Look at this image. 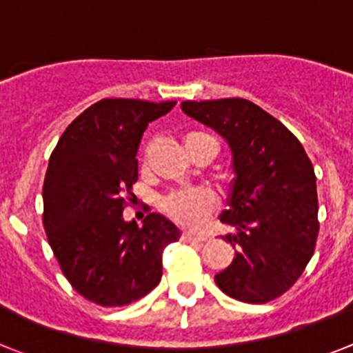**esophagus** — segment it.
Masks as SVG:
<instances>
[{"instance_id":"esophagus-1","label":"esophagus","mask_w":353,"mask_h":353,"mask_svg":"<svg viewBox=\"0 0 353 353\" xmlns=\"http://www.w3.org/2000/svg\"><path fill=\"white\" fill-rule=\"evenodd\" d=\"M181 239L185 242H204L206 241V236L204 235H194V233H188V232L183 233Z\"/></svg>"}]
</instances>
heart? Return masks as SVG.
Wrapping results in <instances>:
<instances>
[{
  "instance_id": "heart-1",
  "label": "heart",
  "mask_w": 353,
  "mask_h": 353,
  "mask_svg": "<svg viewBox=\"0 0 353 353\" xmlns=\"http://www.w3.org/2000/svg\"><path fill=\"white\" fill-rule=\"evenodd\" d=\"M204 134L206 132H190L185 138V145L188 147L192 141ZM161 208L177 224L197 228L203 224L206 215L215 210V197L212 192L204 190V188H181V190L170 192L167 197H163Z\"/></svg>"
}]
</instances>
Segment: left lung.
I'll return each mask as SVG.
<instances>
[{"instance_id":"8db88e82","label":"left lung","mask_w":353,"mask_h":353,"mask_svg":"<svg viewBox=\"0 0 353 353\" xmlns=\"http://www.w3.org/2000/svg\"><path fill=\"white\" fill-rule=\"evenodd\" d=\"M232 147L230 210L222 224L235 259L215 276L222 292L245 303L276 300L312 259L319 233L316 174L303 145L282 121L245 99L181 103Z\"/></svg>"}]
</instances>
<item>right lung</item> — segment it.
Instances as JSON below:
<instances>
[{
    "label": "right lung",
    "mask_w": 353,
    "mask_h": 353,
    "mask_svg": "<svg viewBox=\"0 0 353 353\" xmlns=\"http://www.w3.org/2000/svg\"><path fill=\"white\" fill-rule=\"evenodd\" d=\"M176 102L103 99L59 138L43 185V226L71 287L102 307H123L161 280L163 251L179 230L159 213L123 221L138 181L136 152L149 121Z\"/></svg>",
    "instance_id": "1"
}]
</instances>
